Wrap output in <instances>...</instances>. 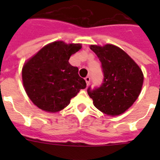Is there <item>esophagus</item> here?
<instances>
[{
	"label": "esophagus",
	"instance_id": "1",
	"mask_svg": "<svg viewBox=\"0 0 160 160\" xmlns=\"http://www.w3.org/2000/svg\"><path fill=\"white\" fill-rule=\"evenodd\" d=\"M85 81H86V82H87V86H89V84H90V78L89 77V76L86 77L85 78Z\"/></svg>",
	"mask_w": 160,
	"mask_h": 160
}]
</instances>
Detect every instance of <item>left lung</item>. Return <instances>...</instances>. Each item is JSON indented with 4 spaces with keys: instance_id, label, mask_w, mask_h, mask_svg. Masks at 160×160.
I'll use <instances>...</instances> for the list:
<instances>
[{
    "instance_id": "obj_1",
    "label": "left lung",
    "mask_w": 160,
    "mask_h": 160,
    "mask_svg": "<svg viewBox=\"0 0 160 160\" xmlns=\"http://www.w3.org/2000/svg\"><path fill=\"white\" fill-rule=\"evenodd\" d=\"M90 49L101 62L103 81L100 87H89L87 93L94 107L104 114H122L140 94L142 70L128 53L114 45L90 46Z\"/></svg>"
}]
</instances>
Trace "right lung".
I'll use <instances>...</instances> for the list:
<instances>
[{
	"label": "right lung",
	"instance_id": "right-lung-1",
	"mask_svg": "<svg viewBox=\"0 0 160 160\" xmlns=\"http://www.w3.org/2000/svg\"><path fill=\"white\" fill-rule=\"evenodd\" d=\"M81 47V44L54 42L44 46L24 65L25 92L38 108L58 112L86 88V81L78 73V68L69 63L70 56Z\"/></svg>",
	"mask_w": 160,
	"mask_h": 160
}]
</instances>
